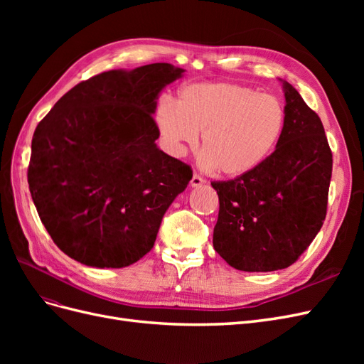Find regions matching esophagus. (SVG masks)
<instances>
[{
  "label": "esophagus",
  "mask_w": 364,
  "mask_h": 364,
  "mask_svg": "<svg viewBox=\"0 0 364 364\" xmlns=\"http://www.w3.org/2000/svg\"><path fill=\"white\" fill-rule=\"evenodd\" d=\"M205 183V179L203 178H200L199 174H194L193 176V179H191V182H190V185L193 186V188H197V186H202Z\"/></svg>",
  "instance_id": "1"
}]
</instances>
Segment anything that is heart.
Segmentation results:
<instances>
[{
  "mask_svg": "<svg viewBox=\"0 0 364 364\" xmlns=\"http://www.w3.org/2000/svg\"><path fill=\"white\" fill-rule=\"evenodd\" d=\"M155 119L170 155L182 156L202 131V164L238 178L258 168L278 147L287 114L274 95L214 82L182 87L174 106L161 105Z\"/></svg>",
  "mask_w": 364,
  "mask_h": 364,
  "instance_id": "b5f03b06",
  "label": "heart"
}]
</instances>
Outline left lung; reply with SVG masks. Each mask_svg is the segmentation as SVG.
<instances>
[{"label":"left lung","mask_w":364,"mask_h":364,"mask_svg":"<svg viewBox=\"0 0 364 364\" xmlns=\"http://www.w3.org/2000/svg\"><path fill=\"white\" fill-rule=\"evenodd\" d=\"M281 82L287 123L278 147L253 171L211 183L220 202L214 249L243 272L291 266L326 215L333 153L323 124L301 94Z\"/></svg>","instance_id":"1"}]
</instances>
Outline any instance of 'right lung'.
<instances>
[{
  "mask_svg": "<svg viewBox=\"0 0 364 364\" xmlns=\"http://www.w3.org/2000/svg\"><path fill=\"white\" fill-rule=\"evenodd\" d=\"M182 68L150 63L75 85L38 124L28 186L54 243L85 266L121 269L151 250L162 217L193 178L159 150L153 119Z\"/></svg>",
  "mask_w": 364,
  "mask_h": 364,
  "instance_id": "1",
  "label": "right lung"
}]
</instances>
